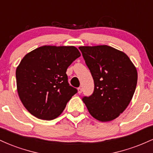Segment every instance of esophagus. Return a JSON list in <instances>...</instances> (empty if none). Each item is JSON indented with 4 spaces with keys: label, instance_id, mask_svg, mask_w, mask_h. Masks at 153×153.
<instances>
[{
    "label": "esophagus",
    "instance_id": "1",
    "mask_svg": "<svg viewBox=\"0 0 153 153\" xmlns=\"http://www.w3.org/2000/svg\"><path fill=\"white\" fill-rule=\"evenodd\" d=\"M82 88H78V94H81V93H82Z\"/></svg>",
    "mask_w": 153,
    "mask_h": 153
}]
</instances>
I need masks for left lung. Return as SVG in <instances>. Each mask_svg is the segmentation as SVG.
<instances>
[{
    "label": "left lung",
    "instance_id": "left-lung-1",
    "mask_svg": "<svg viewBox=\"0 0 153 153\" xmlns=\"http://www.w3.org/2000/svg\"><path fill=\"white\" fill-rule=\"evenodd\" d=\"M94 81L92 95L82 97L89 113L101 122L118 117L130 103L137 72L129 57L107 45L79 47Z\"/></svg>",
    "mask_w": 153,
    "mask_h": 153
}]
</instances>
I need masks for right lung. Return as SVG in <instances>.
Here are the masks:
<instances>
[{
    "instance_id": "right-lung-1",
    "label": "right lung",
    "mask_w": 153,
    "mask_h": 153,
    "mask_svg": "<svg viewBox=\"0 0 153 153\" xmlns=\"http://www.w3.org/2000/svg\"><path fill=\"white\" fill-rule=\"evenodd\" d=\"M80 53L73 46H42L26 54L16 71L17 91L24 107L36 118L52 120L78 92L66 71Z\"/></svg>"
}]
</instances>
